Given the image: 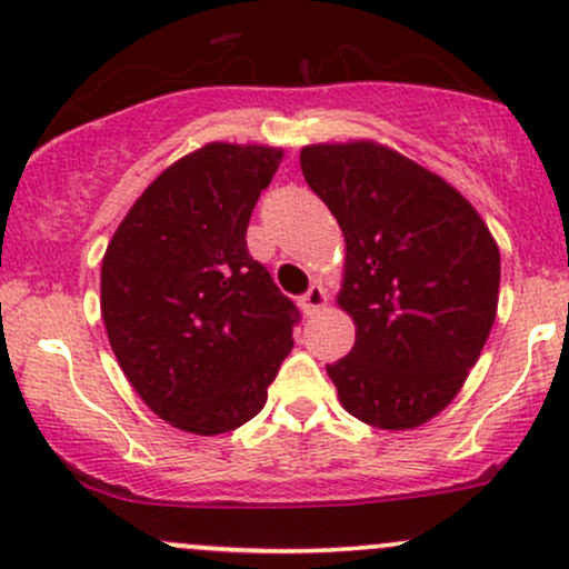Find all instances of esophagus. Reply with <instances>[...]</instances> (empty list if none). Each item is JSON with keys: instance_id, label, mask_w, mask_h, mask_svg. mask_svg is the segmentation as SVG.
<instances>
[{"instance_id": "34e87169", "label": "esophagus", "mask_w": 569, "mask_h": 569, "mask_svg": "<svg viewBox=\"0 0 569 569\" xmlns=\"http://www.w3.org/2000/svg\"><path fill=\"white\" fill-rule=\"evenodd\" d=\"M299 307L305 310V316H316L318 310H323L326 307V291L321 283H312L310 289L302 293V299H299Z\"/></svg>"}]
</instances>
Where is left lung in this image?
<instances>
[{
  "instance_id": "obj_1",
  "label": "left lung",
  "mask_w": 569,
  "mask_h": 569,
  "mask_svg": "<svg viewBox=\"0 0 569 569\" xmlns=\"http://www.w3.org/2000/svg\"><path fill=\"white\" fill-rule=\"evenodd\" d=\"M299 162L345 234L337 302L356 345L326 367L339 401L371 428L422 426L460 393L492 331L498 243L452 184L382 143H310Z\"/></svg>"
}]
</instances>
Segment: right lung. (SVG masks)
<instances>
[{
  "label": "right lung",
  "mask_w": 569,
  "mask_h": 569,
  "mask_svg": "<svg viewBox=\"0 0 569 569\" xmlns=\"http://www.w3.org/2000/svg\"><path fill=\"white\" fill-rule=\"evenodd\" d=\"M283 149L213 141L141 192L101 262L117 363L160 420L219 436L257 417L299 310L248 253L246 230Z\"/></svg>",
  "instance_id": "right-lung-1"
}]
</instances>
